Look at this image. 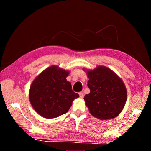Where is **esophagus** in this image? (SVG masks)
Returning a JSON list of instances; mask_svg holds the SVG:
<instances>
[{"label":"esophagus","mask_w":151,"mask_h":151,"mask_svg":"<svg viewBox=\"0 0 151 151\" xmlns=\"http://www.w3.org/2000/svg\"><path fill=\"white\" fill-rule=\"evenodd\" d=\"M79 96H80V97L81 99H83L84 97V94L83 93H79Z\"/></svg>","instance_id":"1"}]
</instances>
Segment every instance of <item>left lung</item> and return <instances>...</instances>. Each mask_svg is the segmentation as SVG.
I'll return each mask as SVG.
<instances>
[{
  "instance_id": "left-lung-1",
  "label": "left lung",
  "mask_w": 151,
  "mask_h": 151,
  "mask_svg": "<svg viewBox=\"0 0 151 151\" xmlns=\"http://www.w3.org/2000/svg\"><path fill=\"white\" fill-rule=\"evenodd\" d=\"M90 93L84 97L86 106L93 116L100 120L115 118L127 101V91L122 79L109 68L98 66L85 70Z\"/></svg>"
}]
</instances>
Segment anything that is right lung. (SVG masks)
I'll return each mask as SVG.
<instances>
[{
    "label": "right lung",
    "mask_w": 151,
    "mask_h": 151,
    "mask_svg": "<svg viewBox=\"0 0 151 151\" xmlns=\"http://www.w3.org/2000/svg\"><path fill=\"white\" fill-rule=\"evenodd\" d=\"M69 71L52 65L40 73L30 85L29 100L35 111L46 119L66 113L73 101L79 97L66 80Z\"/></svg>",
    "instance_id": "right-lung-1"
}]
</instances>
